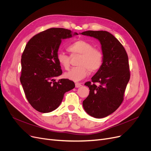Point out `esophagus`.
Returning a JSON list of instances; mask_svg holds the SVG:
<instances>
[{
	"label": "esophagus",
	"mask_w": 151,
	"mask_h": 151,
	"mask_svg": "<svg viewBox=\"0 0 151 151\" xmlns=\"http://www.w3.org/2000/svg\"><path fill=\"white\" fill-rule=\"evenodd\" d=\"M81 86H82V84L80 83H75V87L76 88H80Z\"/></svg>",
	"instance_id": "1"
}]
</instances>
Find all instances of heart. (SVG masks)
Instances as JSON below:
<instances>
[{"label":"heart","instance_id":"1","mask_svg":"<svg viewBox=\"0 0 151 151\" xmlns=\"http://www.w3.org/2000/svg\"><path fill=\"white\" fill-rule=\"evenodd\" d=\"M71 56L80 55L78 67L71 68L64 76L68 80L79 81L85 78L89 73L98 71L104 62V54L99 49L94 48L93 45L84 40H78L70 44L67 47ZM57 59L59 64L65 70L70 65V57L63 52L57 54Z\"/></svg>","mask_w":151,"mask_h":151}]
</instances>
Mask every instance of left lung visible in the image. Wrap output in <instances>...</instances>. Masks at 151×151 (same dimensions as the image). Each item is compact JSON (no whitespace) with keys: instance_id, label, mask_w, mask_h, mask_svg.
Wrapping results in <instances>:
<instances>
[{"instance_id":"obj_1","label":"left lung","mask_w":151,"mask_h":151,"mask_svg":"<svg viewBox=\"0 0 151 151\" xmlns=\"http://www.w3.org/2000/svg\"><path fill=\"white\" fill-rule=\"evenodd\" d=\"M81 34L99 40L104 54L101 67L92 76L91 82L84 84L90 92L83 102V108L93 117H105L114 113L123 101L130 77L128 55L119 41L107 31L88 30Z\"/></svg>"}]
</instances>
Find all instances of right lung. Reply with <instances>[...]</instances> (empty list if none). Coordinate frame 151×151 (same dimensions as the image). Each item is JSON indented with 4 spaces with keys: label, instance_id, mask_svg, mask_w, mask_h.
Listing matches in <instances>:
<instances>
[{
    "label": "right lung",
    "instance_id": "add662e5",
    "mask_svg": "<svg viewBox=\"0 0 151 151\" xmlns=\"http://www.w3.org/2000/svg\"><path fill=\"white\" fill-rule=\"evenodd\" d=\"M78 35L63 28H51L32 38L21 56L20 81L30 105L46 113L59 107L64 93L75 87L68 79L55 78L62 75L57 54L62 40Z\"/></svg>",
    "mask_w": 151,
    "mask_h": 151
}]
</instances>
